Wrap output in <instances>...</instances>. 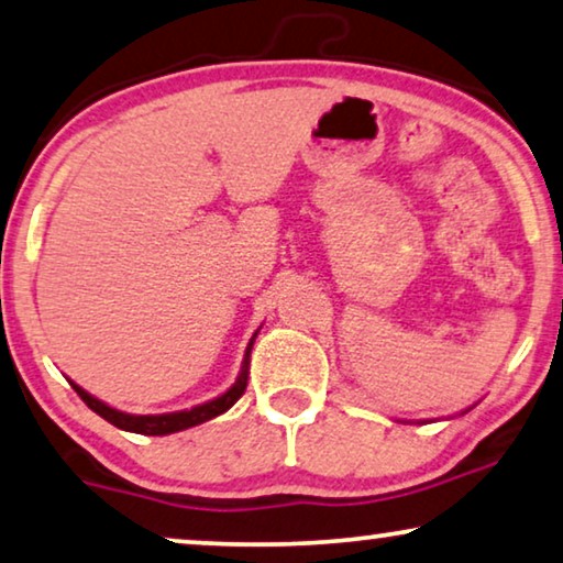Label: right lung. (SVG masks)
Returning a JSON list of instances; mask_svg holds the SVG:
<instances>
[{
    "label": "right lung",
    "mask_w": 563,
    "mask_h": 563,
    "mask_svg": "<svg viewBox=\"0 0 563 563\" xmlns=\"http://www.w3.org/2000/svg\"><path fill=\"white\" fill-rule=\"evenodd\" d=\"M255 336L250 339L247 352H244L242 372H240V377H236V383L229 387L224 395H219V398H213L209 402H201V406H196L191 410H176V413H157V416H132V413H124V410L107 406V402H101L99 398H93V395L86 393L84 387H78L76 383H70V385H74V390L81 395V400L93 410V413H99L104 421L117 426V429L132 431V433H145V437H168V433L186 431V429H191V426L211 421V418L221 416L224 410L232 408L234 402L242 398L244 387H247L250 352H252V344H255Z\"/></svg>",
    "instance_id": "add662e5"
}]
</instances>
